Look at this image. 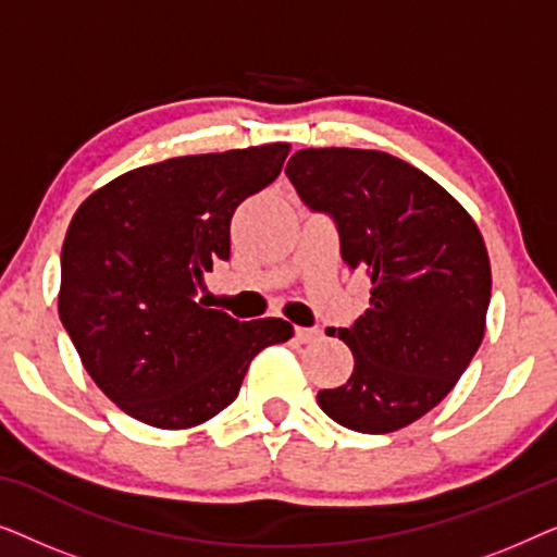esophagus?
<instances>
[{
    "instance_id": "obj_1",
    "label": "esophagus",
    "mask_w": 557,
    "mask_h": 557,
    "mask_svg": "<svg viewBox=\"0 0 557 557\" xmlns=\"http://www.w3.org/2000/svg\"><path fill=\"white\" fill-rule=\"evenodd\" d=\"M296 339L301 342V345H309V342H317L319 334H322V330L319 326H296Z\"/></svg>"
}]
</instances>
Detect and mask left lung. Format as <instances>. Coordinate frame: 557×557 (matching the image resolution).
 <instances>
[{
    "instance_id": "obj_1",
    "label": "left lung",
    "mask_w": 557,
    "mask_h": 557,
    "mask_svg": "<svg viewBox=\"0 0 557 557\" xmlns=\"http://www.w3.org/2000/svg\"><path fill=\"white\" fill-rule=\"evenodd\" d=\"M286 174L339 227L342 261L368 271L370 309L330 337L352 349L345 385L319 391L332 421L393 433L436 408L486 330L492 269L482 231L436 180L375 149H299Z\"/></svg>"
}]
</instances>
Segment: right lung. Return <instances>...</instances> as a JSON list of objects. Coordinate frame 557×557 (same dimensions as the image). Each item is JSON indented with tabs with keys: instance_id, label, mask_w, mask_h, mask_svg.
<instances>
[{
	"instance_id": "obj_1",
	"label": "right lung",
	"mask_w": 557,
	"mask_h": 557,
	"mask_svg": "<svg viewBox=\"0 0 557 557\" xmlns=\"http://www.w3.org/2000/svg\"><path fill=\"white\" fill-rule=\"evenodd\" d=\"M292 144L174 157L98 187L75 210L60 258V322L109 400L164 431L231 406L284 319L208 309L205 273L231 256V220L281 174Z\"/></svg>"
}]
</instances>
